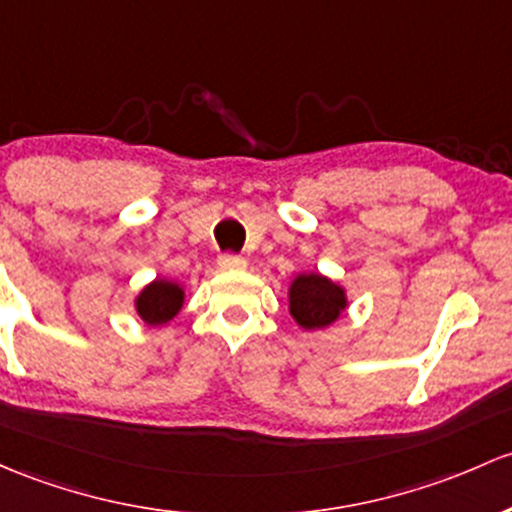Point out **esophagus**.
Wrapping results in <instances>:
<instances>
[{
    "instance_id": "esophagus-1",
    "label": "esophagus",
    "mask_w": 512,
    "mask_h": 512,
    "mask_svg": "<svg viewBox=\"0 0 512 512\" xmlns=\"http://www.w3.org/2000/svg\"><path fill=\"white\" fill-rule=\"evenodd\" d=\"M218 265H220V270L238 272V270H245L247 260H245V257H240V255H220Z\"/></svg>"
}]
</instances>
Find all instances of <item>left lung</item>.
I'll list each match as a JSON object with an SVG mask.
<instances>
[{
	"mask_svg": "<svg viewBox=\"0 0 512 512\" xmlns=\"http://www.w3.org/2000/svg\"><path fill=\"white\" fill-rule=\"evenodd\" d=\"M289 314L304 331H324L348 309V292L321 272H299L287 289Z\"/></svg>",
	"mask_w": 512,
	"mask_h": 512,
	"instance_id": "8db88e82",
	"label": "left lung"
}]
</instances>
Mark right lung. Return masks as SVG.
<instances>
[{
  "label": "right lung",
  "mask_w": 512,
  "mask_h": 512,
  "mask_svg": "<svg viewBox=\"0 0 512 512\" xmlns=\"http://www.w3.org/2000/svg\"><path fill=\"white\" fill-rule=\"evenodd\" d=\"M186 301V287L174 279L157 277L134 297V314L147 326H166L179 316Z\"/></svg>",
  "instance_id": "1"
}]
</instances>
